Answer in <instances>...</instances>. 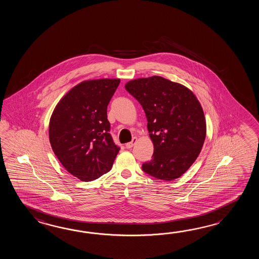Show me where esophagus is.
Returning <instances> with one entry per match:
<instances>
[{
	"label": "esophagus",
	"mask_w": 259,
	"mask_h": 259,
	"mask_svg": "<svg viewBox=\"0 0 259 259\" xmlns=\"http://www.w3.org/2000/svg\"><path fill=\"white\" fill-rule=\"evenodd\" d=\"M136 142H137V138H133V139H132V142L126 143V148H132V147H133V145L136 143Z\"/></svg>",
	"instance_id": "1"
}]
</instances>
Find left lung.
I'll list each match as a JSON object with an SVG mask.
<instances>
[{
  "label": "left lung",
  "mask_w": 259,
  "mask_h": 259,
  "mask_svg": "<svg viewBox=\"0 0 259 259\" xmlns=\"http://www.w3.org/2000/svg\"><path fill=\"white\" fill-rule=\"evenodd\" d=\"M125 88L143 106L154 143L152 160L143 163V172L162 181L180 178L198 157L205 139L198 100L182 84L158 76L134 79Z\"/></svg>",
  "instance_id": "obj_1"
}]
</instances>
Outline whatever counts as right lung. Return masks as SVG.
<instances>
[{
    "mask_svg": "<svg viewBox=\"0 0 259 259\" xmlns=\"http://www.w3.org/2000/svg\"><path fill=\"white\" fill-rule=\"evenodd\" d=\"M120 79L79 83L56 105L49 124L51 146L73 176L92 182L112 168L120 147L111 136L107 105Z\"/></svg>",
    "mask_w": 259,
    "mask_h": 259,
    "instance_id": "obj_1",
    "label": "right lung"
}]
</instances>
